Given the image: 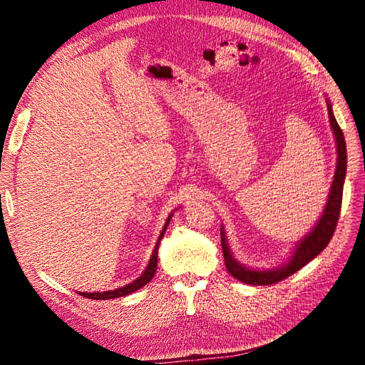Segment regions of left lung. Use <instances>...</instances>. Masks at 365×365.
<instances>
[{"mask_svg": "<svg viewBox=\"0 0 365 365\" xmlns=\"http://www.w3.org/2000/svg\"><path fill=\"white\" fill-rule=\"evenodd\" d=\"M327 111H329L330 128H332V130H334L335 141H336L338 158H336V169H335L332 187H330V193H329L322 217H319V220L311 233L298 242L297 248L294 250L292 256L288 262L283 263L279 268H272V269H267V271L251 269V268L244 267L242 263H239L230 251L224 228H220V245H222L225 268L239 282L247 283V284H259V286L274 284L277 282H282L286 277L292 275L294 272H297L298 269H302L306 263L315 259L318 254L327 247L330 239H332V236L335 233V228H336L338 217H339V212H341L342 187H344L346 169H347V150H346L344 135H342V130H341L339 125L336 123V118L332 113V105H330L329 102H327Z\"/></svg>", "mask_w": 365, "mask_h": 365, "instance_id": "obj_1", "label": "left lung"}]
</instances>
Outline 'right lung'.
I'll return each mask as SVG.
<instances>
[{"label":"right lung","mask_w":365,"mask_h":365,"mask_svg":"<svg viewBox=\"0 0 365 365\" xmlns=\"http://www.w3.org/2000/svg\"><path fill=\"white\" fill-rule=\"evenodd\" d=\"M170 219H172V215L168 217V220H165L164 228H163L161 235H160V237H158V240H157L155 248H153V252H152L150 260H149V263H148V267H146L145 272H143L137 280H134L132 283L123 286V288H117V289H114V291H105V292H77V294H81L82 297H86V298H91V300H111V298H118V297L129 295V294H132V292H135L137 289L143 288V286H146V284L152 280L153 275H155V272H157L158 247H160V242H161V239H163V236H164V233H165V230H168V225H169V222H170Z\"/></svg>","instance_id":"1"}]
</instances>
